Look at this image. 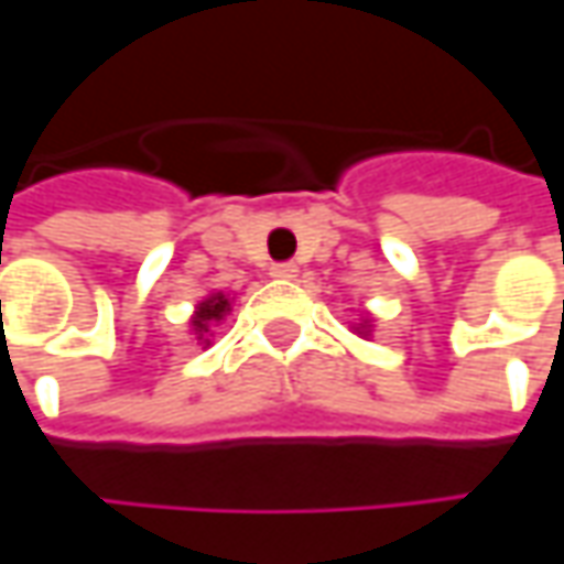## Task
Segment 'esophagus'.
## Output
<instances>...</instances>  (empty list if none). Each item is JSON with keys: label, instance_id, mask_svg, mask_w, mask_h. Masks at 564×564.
Wrapping results in <instances>:
<instances>
[{"label": "esophagus", "instance_id": "34e87169", "mask_svg": "<svg viewBox=\"0 0 564 564\" xmlns=\"http://www.w3.org/2000/svg\"><path fill=\"white\" fill-rule=\"evenodd\" d=\"M272 275H275V279H294V275H297V267H294V263H275V267H272Z\"/></svg>", "mask_w": 564, "mask_h": 564}]
</instances>
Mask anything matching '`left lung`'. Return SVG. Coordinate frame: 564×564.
I'll return each mask as SVG.
<instances>
[{"label":"left lung","instance_id":"obj_1","mask_svg":"<svg viewBox=\"0 0 564 564\" xmlns=\"http://www.w3.org/2000/svg\"><path fill=\"white\" fill-rule=\"evenodd\" d=\"M351 329H355V333H358L360 338H370V336H373V316L364 314V316H360V319H358V323L351 326Z\"/></svg>","mask_w":564,"mask_h":564}]
</instances>
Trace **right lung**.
I'll list each match as a JSON object with an SVG mask.
<instances>
[{"label":"right lung","instance_id":"right-lung-1","mask_svg":"<svg viewBox=\"0 0 564 564\" xmlns=\"http://www.w3.org/2000/svg\"><path fill=\"white\" fill-rule=\"evenodd\" d=\"M231 301H235V297H228L226 292H209L204 301L194 307V314H191V323H187V326H191V336L197 338V345H204V348L209 345L213 329H216V326L231 314Z\"/></svg>","mask_w":564,"mask_h":564}]
</instances>
